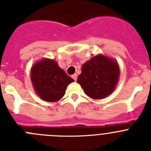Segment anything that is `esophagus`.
<instances>
[{"label":"esophagus","instance_id":"esophagus-1","mask_svg":"<svg viewBox=\"0 0 151 151\" xmlns=\"http://www.w3.org/2000/svg\"><path fill=\"white\" fill-rule=\"evenodd\" d=\"M77 76H77L76 74H74V75H73V76H72V78H73V79L75 80V81H76V80H77Z\"/></svg>","mask_w":151,"mask_h":151}]
</instances>
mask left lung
<instances>
[{
  "mask_svg": "<svg viewBox=\"0 0 151 151\" xmlns=\"http://www.w3.org/2000/svg\"><path fill=\"white\" fill-rule=\"evenodd\" d=\"M119 78V66L116 60L97 54L85 62L77 82L85 93L94 100L104 99L115 90Z\"/></svg>",
  "mask_w": 151,
  "mask_h": 151,
  "instance_id": "obj_1",
  "label": "left lung"
}]
</instances>
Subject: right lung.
I'll return each instance as SVG.
<instances>
[{"label":"right lung","instance_id":"add662e5","mask_svg":"<svg viewBox=\"0 0 151 151\" xmlns=\"http://www.w3.org/2000/svg\"><path fill=\"white\" fill-rule=\"evenodd\" d=\"M30 78L35 91L47 102L59 101L68 85L74 82L54 60L43 58L33 64Z\"/></svg>","mask_w":151,"mask_h":151}]
</instances>
